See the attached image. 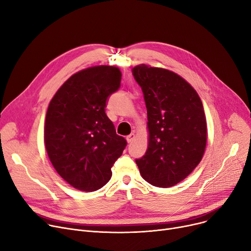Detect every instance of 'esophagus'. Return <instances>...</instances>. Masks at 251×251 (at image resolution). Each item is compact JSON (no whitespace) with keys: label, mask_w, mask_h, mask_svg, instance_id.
Returning a JSON list of instances; mask_svg holds the SVG:
<instances>
[{"label":"esophagus","mask_w":251,"mask_h":251,"mask_svg":"<svg viewBox=\"0 0 251 251\" xmlns=\"http://www.w3.org/2000/svg\"><path fill=\"white\" fill-rule=\"evenodd\" d=\"M134 138H135V134H134V133H131V134H129V135L126 137V140H127L128 143H130V142H132V141L134 140Z\"/></svg>","instance_id":"34e87169"}]
</instances>
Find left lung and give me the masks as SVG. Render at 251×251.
Returning <instances> with one entry per match:
<instances>
[{
	"mask_svg": "<svg viewBox=\"0 0 251 251\" xmlns=\"http://www.w3.org/2000/svg\"><path fill=\"white\" fill-rule=\"evenodd\" d=\"M133 76L148 110L149 146L136 160L141 177L156 187H172L202 159L207 125L201 100L185 79L168 69L140 64Z\"/></svg>",
	"mask_w": 251,
	"mask_h": 251,
	"instance_id": "left-lung-1",
	"label": "left lung"
}]
</instances>
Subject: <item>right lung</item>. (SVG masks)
Segmentation results:
<instances>
[{"mask_svg": "<svg viewBox=\"0 0 251 251\" xmlns=\"http://www.w3.org/2000/svg\"><path fill=\"white\" fill-rule=\"evenodd\" d=\"M121 78L115 66L88 67L69 77L50 101L44 134L49 159L80 191H96L109 182L127 144L104 111Z\"/></svg>", "mask_w": 251, "mask_h": 251, "instance_id": "add662e5", "label": "right lung"}]
</instances>
